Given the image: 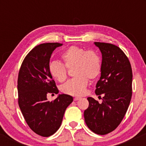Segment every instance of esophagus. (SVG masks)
Listing matches in <instances>:
<instances>
[{
	"mask_svg": "<svg viewBox=\"0 0 146 146\" xmlns=\"http://www.w3.org/2000/svg\"><path fill=\"white\" fill-rule=\"evenodd\" d=\"M80 99V98H79V97H76V98H74V101H78V100H79Z\"/></svg>",
	"mask_w": 146,
	"mask_h": 146,
	"instance_id": "esophagus-1",
	"label": "esophagus"
}]
</instances>
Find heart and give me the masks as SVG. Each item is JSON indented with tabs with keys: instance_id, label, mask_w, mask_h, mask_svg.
Segmentation results:
<instances>
[{
	"instance_id": "heart-1",
	"label": "heart",
	"mask_w": 146,
	"mask_h": 146,
	"mask_svg": "<svg viewBox=\"0 0 146 146\" xmlns=\"http://www.w3.org/2000/svg\"><path fill=\"white\" fill-rule=\"evenodd\" d=\"M64 66L52 61L48 66L51 76L57 81L62 82L67 78V69L73 68L74 78L61 86V90L70 95H82L88 84V78L94 80L100 76L102 70L101 58L94 51H87L82 47L72 46L61 55Z\"/></svg>"
}]
</instances>
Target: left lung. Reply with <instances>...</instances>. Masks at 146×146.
I'll return each mask as SVG.
<instances>
[{
  "mask_svg": "<svg viewBox=\"0 0 146 146\" xmlns=\"http://www.w3.org/2000/svg\"><path fill=\"white\" fill-rule=\"evenodd\" d=\"M94 44L102 57L95 94L104 97L102 103L88 98L89 107L84 111V118L92 131L105 135L116 129L126 114L132 96L133 75L130 62L119 47L102 42Z\"/></svg>",
  "mask_w": 146,
  "mask_h": 146,
  "instance_id": "8db88e82",
  "label": "left lung"
}]
</instances>
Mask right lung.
I'll use <instances>...</instances> for the list:
<instances>
[{
	"label": "right lung",
	"mask_w": 146,
	"mask_h": 146,
	"mask_svg": "<svg viewBox=\"0 0 146 146\" xmlns=\"http://www.w3.org/2000/svg\"><path fill=\"white\" fill-rule=\"evenodd\" d=\"M59 43H45L35 46L23 61L17 80L18 104L31 129L36 134L48 137L57 131L65 111L73 100L70 95H58L54 101L48 93H58L48 70L51 56Z\"/></svg>",
	"instance_id": "1"
}]
</instances>
